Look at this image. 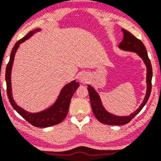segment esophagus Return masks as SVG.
I'll use <instances>...</instances> for the list:
<instances>
[{
  "instance_id": "1",
  "label": "esophagus",
  "mask_w": 161,
  "mask_h": 161,
  "mask_svg": "<svg viewBox=\"0 0 161 161\" xmlns=\"http://www.w3.org/2000/svg\"><path fill=\"white\" fill-rule=\"evenodd\" d=\"M88 80H89V75L86 73L81 74L80 75V77H79V80H80V82L82 83V84L87 83Z\"/></svg>"
}]
</instances>
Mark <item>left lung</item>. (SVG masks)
Wrapping results in <instances>:
<instances>
[{"mask_svg": "<svg viewBox=\"0 0 161 161\" xmlns=\"http://www.w3.org/2000/svg\"><path fill=\"white\" fill-rule=\"evenodd\" d=\"M124 33V38L118 45V47L120 50L125 51H130V52L136 53L141 59L147 67V92L144 97V99L139 107L134 112L130 114L129 116H117L110 113L103 108L99 94L94 90L92 86L87 85L88 93H89L90 101H91V108H92L94 114L97 119L102 124H108V125H124L127 124L134 118L135 116L142 110V108L147 102L151 92V80L153 71H152V66L150 64V60L148 58L147 52L143 42L134 37L132 34L129 31H127L124 29H121Z\"/></svg>", "mask_w": 161, "mask_h": 161, "instance_id": "8db88e82", "label": "left lung"}]
</instances>
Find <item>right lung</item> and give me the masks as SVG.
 <instances>
[{"label":"right lung","instance_id":"obj_1","mask_svg":"<svg viewBox=\"0 0 161 161\" xmlns=\"http://www.w3.org/2000/svg\"><path fill=\"white\" fill-rule=\"evenodd\" d=\"M41 30V28H37L29 32L27 35H25L23 38L18 41L14 46L11 53V56H10V60L6 67L5 80H6L7 84V93H8V99H9L10 103L14 109L27 121H28L34 127H48L60 124L66 117L69 107H70V100L80 84L79 83L76 82V80H73L69 84H67L60 91L59 96L58 97L56 101L50 108H47L42 111L37 112V113H31V112L24 110L23 108L17 104L12 96L11 88V70L15 53L18 51L20 44L28 40L35 33L40 31Z\"/></svg>","mask_w":161,"mask_h":161}]
</instances>
